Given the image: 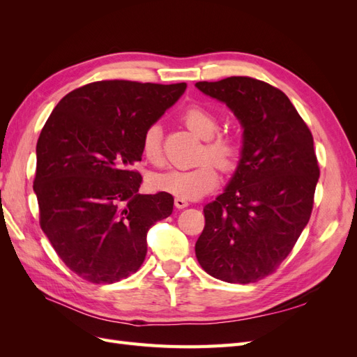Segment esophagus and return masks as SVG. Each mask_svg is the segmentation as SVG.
<instances>
[{
	"label": "esophagus",
	"mask_w": 357,
	"mask_h": 357,
	"mask_svg": "<svg viewBox=\"0 0 357 357\" xmlns=\"http://www.w3.org/2000/svg\"><path fill=\"white\" fill-rule=\"evenodd\" d=\"M174 202H176V207L180 208V210H181V208H186L188 205H189V202H188L186 199H183V198H176Z\"/></svg>",
	"instance_id": "esophagus-1"
}]
</instances>
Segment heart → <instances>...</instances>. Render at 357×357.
Here are the masks:
<instances>
[{
  "label": "heart",
  "mask_w": 357,
  "mask_h": 357,
  "mask_svg": "<svg viewBox=\"0 0 357 357\" xmlns=\"http://www.w3.org/2000/svg\"><path fill=\"white\" fill-rule=\"evenodd\" d=\"M181 121L193 134L205 139L201 160L210 158L223 169L234 167L238 156V142L229 132H218L219 119L210 109L199 104L189 105L181 113ZM142 153L152 162L162 164V129L158 123L150 125L142 137ZM209 160V161H210ZM209 161L190 169H168L152 177V186L183 199H198L219 185V172Z\"/></svg>",
  "instance_id": "obj_1"
}]
</instances>
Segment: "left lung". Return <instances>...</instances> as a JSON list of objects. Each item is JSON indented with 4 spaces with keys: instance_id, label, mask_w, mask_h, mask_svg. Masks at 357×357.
<instances>
[{
    "instance_id": "8db88e82",
    "label": "left lung",
    "mask_w": 357,
    "mask_h": 357,
    "mask_svg": "<svg viewBox=\"0 0 357 357\" xmlns=\"http://www.w3.org/2000/svg\"><path fill=\"white\" fill-rule=\"evenodd\" d=\"M195 86L228 105L244 129L236 171L204 207L197 259L222 282L255 283L275 271L310 220L320 176L314 142L294 104L271 84L238 75Z\"/></svg>"
}]
</instances>
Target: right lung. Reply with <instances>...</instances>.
<instances>
[{
	"instance_id": "1",
	"label": "right lung",
	"mask_w": 357,
	"mask_h": 357,
	"mask_svg": "<svg viewBox=\"0 0 357 357\" xmlns=\"http://www.w3.org/2000/svg\"><path fill=\"white\" fill-rule=\"evenodd\" d=\"M186 83L102 80L67 93L37 142L34 192L40 226L73 273L110 284L137 273L147 231L168 218L167 192L138 193L142 137Z\"/></svg>"
}]
</instances>
